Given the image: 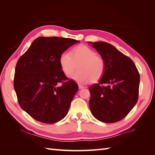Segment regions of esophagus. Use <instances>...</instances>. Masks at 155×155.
<instances>
[{
    "label": "esophagus",
    "mask_w": 155,
    "mask_h": 155,
    "mask_svg": "<svg viewBox=\"0 0 155 155\" xmlns=\"http://www.w3.org/2000/svg\"><path fill=\"white\" fill-rule=\"evenodd\" d=\"M78 88H80V89H82V88H86L85 87L83 86V85H81V84H78Z\"/></svg>",
    "instance_id": "obj_1"
}]
</instances>
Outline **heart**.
<instances>
[{
  "label": "heart",
  "mask_w": 155,
  "mask_h": 155,
  "mask_svg": "<svg viewBox=\"0 0 155 155\" xmlns=\"http://www.w3.org/2000/svg\"><path fill=\"white\" fill-rule=\"evenodd\" d=\"M62 71L68 76L72 74L76 69L78 71L71 78L80 84L89 82L95 83L103 77L105 71L104 58L90 47L81 45L75 47L71 53L63 52L59 58Z\"/></svg>",
  "instance_id": "heart-1"
}]
</instances>
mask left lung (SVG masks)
<instances>
[{"instance_id": "1", "label": "left lung", "mask_w": 155, "mask_h": 155, "mask_svg": "<svg viewBox=\"0 0 155 155\" xmlns=\"http://www.w3.org/2000/svg\"><path fill=\"white\" fill-rule=\"evenodd\" d=\"M105 61V71L89 87V107L101 122L116 123L130 113L139 98L140 74L134 62L106 42H91Z\"/></svg>"}]
</instances>
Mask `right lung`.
<instances>
[{
    "instance_id": "right-lung-1",
    "label": "right lung",
    "mask_w": 155,
    "mask_h": 155,
    "mask_svg": "<svg viewBox=\"0 0 155 155\" xmlns=\"http://www.w3.org/2000/svg\"><path fill=\"white\" fill-rule=\"evenodd\" d=\"M79 41L41 37L17 61L14 88L20 107L36 120L52 124L62 120L78 90L62 71L60 56Z\"/></svg>"
}]
</instances>
